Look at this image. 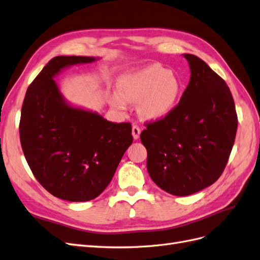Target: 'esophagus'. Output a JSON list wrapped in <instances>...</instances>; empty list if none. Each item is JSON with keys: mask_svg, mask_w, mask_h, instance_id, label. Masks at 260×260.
<instances>
[{"mask_svg": "<svg viewBox=\"0 0 260 260\" xmlns=\"http://www.w3.org/2000/svg\"><path fill=\"white\" fill-rule=\"evenodd\" d=\"M132 134L133 137H134L135 140H137L139 138L140 135V127L137 124H133V127H132Z\"/></svg>", "mask_w": 260, "mask_h": 260, "instance_id": "esophagus-1", "label": "esophagus"}]
</instances>
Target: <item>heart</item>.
Segmentation results:
<instances>
[{
	"mask_svg": "<svg viewBox=\"0 0 260 260\" xmlns=\"http://www.w3.org/2000/svg\"><path fill=\"white\" fill-rule=\"evenodd\" d=\"M118 92L109 95L110 105L126 110L127 103H139L138 112L146 120L158 121L176 108L183 93V80L159 63L127 74L118 81Z\"/></svg>",
	"mask_w": 260,
	"mask_h": 260,
	"instance_id": "b5f03b06",
	"label": "heart"
}]
</instances>
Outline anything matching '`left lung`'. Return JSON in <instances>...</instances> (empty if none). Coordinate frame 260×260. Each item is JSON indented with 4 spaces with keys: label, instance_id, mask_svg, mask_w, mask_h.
<instances>
[{
    "label": "left lung",
    "instance_id": "obj_1",
    "mask_svg": "<svg viewBox=\"0 0 260 260\" xmlns=\"http://www.w3.org/2000/svg\"><path fill=\"white\" fill-rule=\"evenodd\" d=\"M183 55L190 78L179 105L168 116L147 124L140 134L148 173L175 196L191 195L219 179L237 129L234 100L225 81L202 58Z\"/></svg>",
    "mask_w": 260,
    "mask_h": 260
}]
</instances>
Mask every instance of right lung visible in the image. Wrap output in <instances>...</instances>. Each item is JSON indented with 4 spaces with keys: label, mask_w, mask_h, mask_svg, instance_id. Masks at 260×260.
Returning <instances> with one entry per match:
<instances>
[{
    "label": "right lung",
    "mask_w": 260,
    "mask_h": 260,
    "mask_svg": "<svg viewBox=\"0 0 260 260\" xmlns=\"http://www.w3.org/2000/svg\"><path fill=\"white\" fill-rule=\"evenodd\" d=\"M99 57L56 56L28 87L21 108L20 144L35 177L50 194L88 202L107 188L133 143L129 123H112L65 100L54 77Z\"/></svg>",
    "instance_id": "right-lung-1"
}]
</instances>
